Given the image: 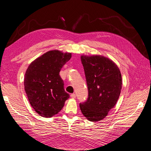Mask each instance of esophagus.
I'll return each mask as SVG.
<instances>
[{
    "label": "esophagus",
    "mask_w": 151,
    "mask_h": 151,
    "mask_svg": "<svg viewBox=\"0 0 151 151\" xmlns=\"http://www.w3.org/2000/svg\"><path fill=\"white\" fill-rule=\"evenodd\" d=\"M70 97L73 98V99H75L76 98V95L75 93L70 94Z\"/></svg>",
    "instance_id": "34e87169"
}]
</instances>
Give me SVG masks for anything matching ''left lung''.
<instances>
[{"instance_id": "1", "label": "left lung", "mask_w": 151, "mask_h": 151, "mask_svg": "<svg viewBox=\"0 0 151 151\" xmlns=\"http://www.w3.org/2000/svg\"><path fill=\"white\" fill-rule=\"evenodd\" d=\"M88 88V100L80 104L84 116L97 122L107 116L118 100L122 88V76L117 65L102 55H82Z\"/></svg>"}]
</instances>
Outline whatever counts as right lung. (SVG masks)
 Masks as SVG:
<instances>
[{"label": "right lung", "instance_id": "add662e5", "mask_svg": "<svg viewBox=\"0 0 151 151\" xmlns=\"http://www.w3.org/2000/svg\"><path fill=\"white\" fill-rule=\"evenodd\" d=\"M71 56L70 52L49 50L32 62L26 70L24 90L32 107L41 117L57 114L69 98L60 71Z\"/></svg>", "mask_w": 151, "mask_h": 151}]
</instances>
